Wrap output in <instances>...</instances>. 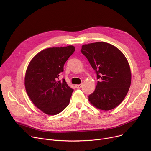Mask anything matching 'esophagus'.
I'll list each match as a JSON object with an SVG mask.
<instances>
[{"instance_id":"esophagus-1","label":"esophagus","mask_w":151,"mask_h":151,"mask_svg":"<svg viewBox=\"0 0 151 151\" xmlns=\"http://www.w3.org/2000/svg\"><path fill=\"white\" fill-rule=\"evenodd\" d=\"M75 87L77 88H82L83 87V84H78V85H76L75 86Z\"/></svg>"}]
</instances>
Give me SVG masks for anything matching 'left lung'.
<instances>
[{
    "label": "left lung",
    "mask_w": 151,
    "mask_h": 151,
    "mask_svg": "<svg viewBox=\"0 0 151 151\" xmlns=\"http://www.w3.org/2000/svg\"><path fill=\"white\" fill-rule=\"evenodd\" d=\"M81 52L99 80L93 93L88 96L89 101L103 110L115 108L123 101L131 83L126 57L116 47L104 42L83 45Z\"/></svg>",
    "instance_id": "obj_1"
}]
</instances>
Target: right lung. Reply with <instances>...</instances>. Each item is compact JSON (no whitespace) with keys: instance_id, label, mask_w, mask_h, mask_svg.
<instances>
[{"instance_id":"right-lung-1","label":"right lung","mask_w":151,"mask_h":151,"mask_svg":"<svg viewBox=\"0 0 151 151\" xmlns=\"http://www.w3.org/2000/svg\"><path fill=\"white\" fill-rule=\"evenodd\" d=\"M75 50L72 45L45 49L32 59L27 67L26 92L33 103L47 115L59 114L69 104L73 89L59 76Z\"/></svg>"}]
</instances>
